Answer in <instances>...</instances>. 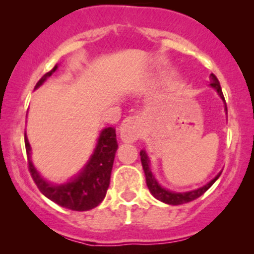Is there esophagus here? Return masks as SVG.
Segmentation results:
<instances>
[{
  "label": "esophagus",
  "mask_w": 254,
  "mask_h": 254,
  "mask_svg": "<svg viewBox=\"0 0 254 254\" xmlns=\"http://www.w3.org/2000/svg\"><path fill=\"white\" fill-rule=\"evenodd\" d=\"M142 129V121L138 117H127L122 123L121 129V138L125 143H133L139 138Z\"/></svg>",
  "instance_id": "34e87169"
}]
</instances>
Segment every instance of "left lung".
Instances as JSON below:
<instances>
[{
  "instance_id": "left-lung-1",
  "label": "left lung",
  "mask_w": 254,
  "mask_h": 254,
  "mask_svg": "<svg viewBox=\"0 0 254 254\" xmlns=\"http://www.w3.org/2000/svg\"><path fill=\"white\" fill-rule=\"evenodd\" d=\"M210 80L211 82L209 86L211 88H214L217 92V94L220 95V98L222 99L223 104H224V111H226V115H227V105H226V100H224L223 97V93L222 89H221L220 82H218L217 77L215 76L214 74L210 75ZM139 155H141V162H142V167H143L144 174H145V182H147V186L149 189L150 193L153 194L156 199H159L160 202H164L166 204H170V205H180V204L184 203H189L191 200L197 199L198 197H200L204 192H206L209 189L211 188L212 184H214L216 180L218 179V177L221 176L222 171L217 174L214 179H211L210 182L205 185L202 186V188H198L196 190H191V191H186V192H174L171 190H167V189L162 188L160 185L159 182L156 180L155 176L153 174V172L150 170V160L148 157V154L145 153V150H141L139 151Z\"/></svg>"
}]
</instances>
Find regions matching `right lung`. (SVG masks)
<instances>
[{"mask_svg":"<svg viewBox=\"0 0 254 254\" xmlns=\"http://www.w3.org/2000/svg\"><path fill=\"white\" fill-rule=\"evenodd\" d=\"M57 68L58 65L56 64L52 70L46 72L38 81L34 89L39 88L57 70ZM25 145L28 159V170L38 189L46 198L63 208L75 211L90 210L103 202L109 189L113 161L116 151L118 149L116 130L113 127H105L100 131L94 151L82 170H80L76 176L70 178L68 182L62 184L50 183L40 176L31 160V145L26 133Z\"/></svg>","mask_w":254,"mask_h":254,"instance_id":"obj_1","label":"right lung"}]
</instances>
